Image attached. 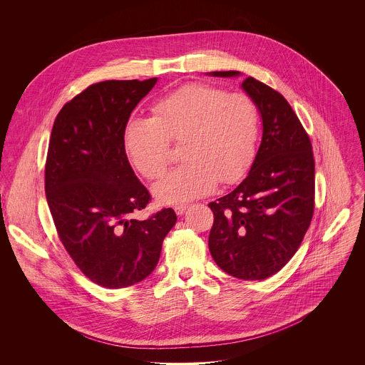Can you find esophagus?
Listing matches in <instances>:
<instances>
[{"label": "esophagus", "instance_id": "34e87169", "mask_svg": "<svg viewBox=\"0 0 365 365\" xmlns=\"http://www.w3.org/2000/svg\"><path fill=\"white\" fill-rule=\"evenodd\" d=\"M186 209H187V205H176V206H175V212H176L178 216L183 215Z\"/></svg>", "mask_w": 365, "mask_h": 365}]
</instances>
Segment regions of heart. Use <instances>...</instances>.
<instances>
[{"mask_svg": "<svg viewBox=\"0 0 365 365\" xmlns=\"http://www.w3.org/2000/svg\"><path fill=\"white\" fill-rule=\"evenodd\" d=\"M153 118H132L123 130L125 150L148 179H158L170 160V146L182 145L185 162L159 180L153 193L176 205L230 185L249 169L259 138V108L242 92L193 82L158 99Z\"/></svg>", "mask_w": 365, "mask_h": 365, "instance_id": "obj_1", "label": "heart"}]
</instances>
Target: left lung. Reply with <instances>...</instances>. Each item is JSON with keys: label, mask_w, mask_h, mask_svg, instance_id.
<instances>
[{"label": "left lung", "mask_w": 365, "mask_h": 365, "mask_svg": "<svg viewBox=\"0 0 365 365\" xmlns=\"http://www.w3.org/2000/svg\"><path fill=\"white\" fill-rule=\"evenodd\" d=\"M236 76V71L213 72ZM243 89L263 119V138L247 178L209 203V249L216 264L242 280H263L294 256L314 213V156L309 133L287 99L249 76Z\"/></svg>", "instance_id": "8db88e82"}]
</instances>
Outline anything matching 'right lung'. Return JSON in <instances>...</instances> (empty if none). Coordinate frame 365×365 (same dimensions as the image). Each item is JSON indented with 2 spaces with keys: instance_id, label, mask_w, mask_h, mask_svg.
I'll return each instance as SVG.
<instances>
[{
  "instance_id": "obj_1",
  "label": "right lung",
  "mask_w": 365,
  "mask_h": 365,
  "mask_svg": "<svg viewBox=\"0 0 365 365\" xmlns=\"http://www.w3.org/2000/svg\"><path fill=\"white\" fill-rule=\"evenodd\" d=\"M156 81L92 83L62 106L51 132L45 195L58 237L76 267L106 289L145 280L176 223L170 207L136 219L152 197L123 145L132 110Z\"/></svg>"
}]
</instances>
